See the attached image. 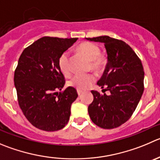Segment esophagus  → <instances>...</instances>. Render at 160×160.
<instances>
[{"label": "esophagus", "mask_w": 160, "mask_h": 160, "mask_svg": "<svg viewBox=\"0 0 160 160\" xmlns=\"http://www.w3.org/2000/svg\"><path fill=\"white\" fill-rule=\"evenodd\" d=\"M77 92H78V95L79 96H81L82 95V90H80V89H78V90H77Z\"/></svg>", "instance_id": "1"}]
</instances>
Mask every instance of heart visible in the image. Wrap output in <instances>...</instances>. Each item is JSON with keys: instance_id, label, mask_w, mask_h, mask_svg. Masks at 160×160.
Returning <instances> with one entry per match:
<instances>
[{"instance_id": "obj_1", "label": "heart", "mask_w": 160, "mask_h": 160, "mask_svg": "<svg viewBox=\"0 0 160 160\" xmlns=\"http://www.w3.org/2000/svg\"><path fill=\"white\" fill-rule=\"evenodd\" d=\"M78 51L86 58L91 60V68L96 71H101L105 67L107 60L105 57L100 56V49L98 45L92 42H84L78 46ZM59 67L66 75L71 73L70 52L65 51L59 58ZM95 81V76L92 74H76L70 79L69 85L78 89H86Z\"/></svg>"}]
</instances>
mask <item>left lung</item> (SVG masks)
<instances>
[{"instance_id": "left-lung-1", "label": "left lung", "mask_w": 160, "mask_h": 160, "mask_svg": "<svg viewBox=\"0 0 160 160\" xmlns=\"http://www.w3.org/2000/svg\"><path fill=\"white\" fill-rule=\"evenodd\" d=\"M104 44L108 63L97 82L104 93L92 90L93 101L88 107L94 124L104 129H114L133 115L144 92V72L142 63L131 47L123 41L108 36L86 38ZM109 91L110 94L104 93Z\"/></svg>"}]
</instances>
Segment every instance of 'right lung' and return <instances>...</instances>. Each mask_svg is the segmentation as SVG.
<instances>
[{"label": "right lung", "mask_w": 160, "mask_h": 160, "mask_svg": "<svg viewBox=\"0 0 160 160\" xmlns=\"http://www.w3.org/2000/svg\"><path fill=\"white\" fill-rule=\"evenodd\" d=\"M77 40L43 37L26 48L19 57L14 74L18 102L36 128L56 131L69 121L71 104L78 92L71 86L57 92L65 84L58 61L60 55Z\"/></svg>", "instance_id": "add662e5"}]
</instances>
